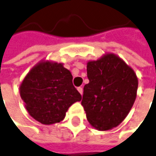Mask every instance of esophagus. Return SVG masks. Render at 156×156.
<instances>
[{"instance_id": "esophagus-1", "label": "esophagus", "mask_w": 156, "mask_h": 156, "mask_svg": "<svg viewBox=\"0 0 156 156\" xmlns=\"http://www.w3.org/2000/svg\"><path fill=\"white\" fill-rule=\"evenodd\" d=\"M77 90L79 91V93H80V94L82 95V94H83V88H82L81 87H78V88H77Z\"/></svg>"}]
</instances>
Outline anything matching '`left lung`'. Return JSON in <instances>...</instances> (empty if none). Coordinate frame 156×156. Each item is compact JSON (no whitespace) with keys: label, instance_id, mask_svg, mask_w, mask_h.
<instances>
[{"label":"left lung","instance_id":"obj_1","mask_svg":"<svg viewBox=\"0 0 156 156\" xmlns=\"http://www.w3.org/2000/svg\"><path fill=\"white\" fill-rule=\"evenodd\" d=\"M81 105L87 119L98 130L117 127L134 104L138 80L134 70L114 54H106L87 65Z\"/></svg>","mask_w":156,"mask_h":156}]
</instances>
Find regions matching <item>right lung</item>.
Segmentation results:
<instances>
[{
    "mask_svg": "<svg viewBox=\"0 0 156 156\" xmlns=\"http://www.w3.org/2000/svg\"><path fill=\"white\" fill-rule=\"evenodd\" d=\"M72 80L62 63L42 61L34 66L20 87L28 113L43 124L63 120L69 107L81 100Z\"/></svg>",
    "mask_w": 156,
    "mask_h": 156,
    "instance_id": "right-lung-1",
    "label": "right lung"
}]
</instances>
